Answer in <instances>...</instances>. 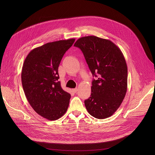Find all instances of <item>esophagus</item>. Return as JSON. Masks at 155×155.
Returning a JSON list of instances; mask_svg holds the SVG:
<instances>
[{
	"instance_id": "1",
	"label": "esophagus",
	"mask_w": 155,
	"mask_h": 155,
	"mask_svg": "<svg viewBox=\"0 0 155 155\" xmlns=\"http://www.w3.org/2000/svg\"><path fill=\"white\" fill-rule=\"evenodd\" d=\"M72 91H73V92L76 93V92L78 91V88H73V89H72Z\"/></svg>"
}]
</instances>
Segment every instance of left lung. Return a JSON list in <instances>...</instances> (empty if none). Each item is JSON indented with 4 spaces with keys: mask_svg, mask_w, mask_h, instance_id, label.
Wrapping results in <instances>:
<instances>
[{
    "mask_svg": "<svg viewBox=\"0 0 155 155\" xmlns=\"http://www.w3.org/2000/svg\"><path fill=\"white\" fill-rule=\"evenodd\" d=\"M74 46L85 56L93 76L91 97L84 101L90 114L110 117L123 102L127 88V67L120 48L109 39L95 36L79 38Z\"/></svg>",
    "mask_w": 155,
    "mask_h": 155,
    "instance_id": "left-lung-1",
    "label": "left lung"
}]
</instances>
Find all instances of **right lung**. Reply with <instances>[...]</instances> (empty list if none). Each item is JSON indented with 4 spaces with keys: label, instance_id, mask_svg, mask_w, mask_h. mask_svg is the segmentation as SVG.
<instances>
[{
    "label": "right lung",
    "instance_id": "right-lung-1",
    "mask_svg": "<svg viewBox=\"0 0 155 155\" xmlns=\"http://www.w3.org/2000/svg\"><path fill=\"white\" fill-rule=\"evenodd\" d=\"M75 39L48 43L32 50L21 72L23 90L32 108L39 115L55 120L67 112L71 95L58 81V67Z\"/></svg>",
    "mask_w": 155,
    "mask_h": 155
}]
</instances>
